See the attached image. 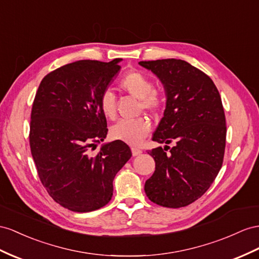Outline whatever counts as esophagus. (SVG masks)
Instances as JSON below:
<instances>
[{
    "mask_svg": "<svg viewBox=\"0 0 259 259\" xmlns=\"http://www.w3.org/2000/svg\"><path fill=\"white\" fill-rule=\"evenodd\" d=\"M131 151H132V155H134V156L140 155V154L142 153V150L138 149V148H132V149H131Z\"/></svg>",
    "mask_w": 259,
    "mask_h": 259,
    "instance_id": "obj_1",
    "label": "esophagus"
}]
</instances>
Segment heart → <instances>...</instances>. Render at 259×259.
<instances>
[{
    "label": "heart",
    "instance_id": "b5f03b06",
    "mask_svg": "<svg viewBox=\"0 0 259 259\" xmlns=\"http://www.w3.org/2000/svg\"><path fill=\"white\" fill-rule=\"evenodd\" d=\"M119 88L129 95L140 99L141 110L152 114L160 111L164 105V98L160 93L153 90V82L140 71H130L120 78ZM99 107L103 115L108 119H115L116 98L110 91H106L99 99ZM151 131V122L147 118H138L135 120H120L110 129V136L114 140L122 141L130 145H139Z\"/></svg>",
    "mask_w": 259,
    "mask_h": 259
}]
</instances>
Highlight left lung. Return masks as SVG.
<instances>
[{"label":"left lung","mask_w":259,"mask_h":259,"mask_svg":"<svg viewBox=\"0 0 259 259\" xmlns=\"http://www.w3.org/2000/svg\"><path fill=\"white\" fill-rule=\"evenodd\" d=\"M139 64L161 79L166 93L164 117L152 140L167 145L148 152L155 170L145 182V194L162 207H186L209 189L222 167L227 125L221 96L205 73L184 60ZM171 142L176 147L169 149Z\"/></svg>","instance_id":"1"}]
</instances>
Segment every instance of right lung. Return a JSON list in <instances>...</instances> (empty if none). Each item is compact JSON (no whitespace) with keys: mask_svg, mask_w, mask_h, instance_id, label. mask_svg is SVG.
<instances>
[{"mask_svg":"<svg viewBox=\"0 0 259 259\" xmlns=\"http://www.w3.org/2000/svg\"><path fill=\"white\" fill-rule=\"evenodd\" d=\"M79 60L46 75L32 103L29 144L37 173L49 196L74 212L94 211L112 197V181L131 157L122 141H104L107 121L99 99L120 66Z\"/></svg>","mask_w":259,"mask_h":259,"instance_id":"1","label":"right lung"}]
</instances>
